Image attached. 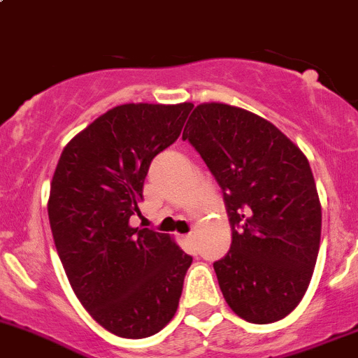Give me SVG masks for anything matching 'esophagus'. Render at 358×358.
Here are the masks:
<instances>
[{"mask_svg":"<svg viewBox=\"0 0 358 358\" xmlns=\"http://www.w3.org/2000/svg\"><path fill=\"white\" fill-rule=\"evenodd\" d=\"M182 239H184V241L187 243V245L191 246V248H194V234H193V233L184 234V236H182Z\"/></svg>","mask_w":358,"mask_h":358,"instance_id":"1","label":"esophagus"}]
</instances>
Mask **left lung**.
Here are the masks:
<instances>
[{
  "label": "left lung",
  "mask_w": 358,
  "mask_h": 358,
  "mask_svg": "<svg viewBox=\"0 0 358 358\" xmlns=\"http://www.w3.org/2000/svg\"><path fill=\"white\" fill-rule=\"evenodd\" d=\"M182 139L224 191L233 243L213 268L227 305L253 324L285 319L310 285L320 245L307 157L264 117L226 103L198 105Z\"/></svg>",
  "instance_id": "8db88e82"
}]
</instances>
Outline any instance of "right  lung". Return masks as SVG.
<instances>
[{
    "mask_svg": "<svg viewBox=\"0 0 358 358\" xmlns=\"http://www.w3.org/2000/svg\"><path fill=\"white\" fill-rule=\"evenodd\" d=\"M193 103H125L99 115L62 152L48 217L70 286L115 336L164 329L179 307L189 255L169 234L129 224L150 164L179 138Z\"/></svg>",
    "mask_w": 358,
    "mask_h": 358,
    "instance_id": "right-lung-1",
    "label": "right lung"
}]
</instances>
